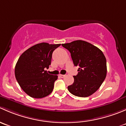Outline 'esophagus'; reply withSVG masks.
I'll use <instances>...</instances> for the list:
<instances>
[{"label": "esophagus", "instance_id": "34e87169", "mask_svg": "<svg viewBox=\"0 0 126 126\" xmlns=\"http://www.w3.org/2000/svg\"><path fill=\"white\" fill-rule=\"evenodd\" d=\"M65 76V75H63V74H59V77H61V78H63Z\"/></svg>", "mask_w": 126, "mask_h": 126}]
</instances>
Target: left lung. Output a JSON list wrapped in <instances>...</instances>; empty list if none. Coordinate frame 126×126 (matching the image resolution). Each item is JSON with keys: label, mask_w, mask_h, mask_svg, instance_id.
<instances>
[{"label": "left lung", "mask_w": 126, "mask_h": 126, "mask_svg": "<svg viewBox=\"0 0 126 126\" xmlns=\"http://www.w3.org/2000/svg\"><path fill=\"white\" fill-rule=\"evenodd\" d=\"M71 53L74 66H79L78 74L74 76V81L68 90L71 94L85 97L96 92L105 80L107 62L104 54L91 43L77 40L62 44Z\"/></svg>", "instance_id": "obj_1"}]
</instances>
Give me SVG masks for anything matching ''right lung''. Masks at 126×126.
I'll return each mask as SVG.
<instances>
[{
  "label": "right lung",
  "instance_id": "obj_1",
  "mask_svg": "<svg viewBox=\"0 0 126 126\" xmlns=\"http://www.w3.org/2000/svg\"><path fill=\"white\" fill-rule=\"evenodd\" d=\"M61 44L41 43L33 46L20 56L15 66V77L21 88L33 98H43L53 91L58 76L46 71L51 63L54 50Z\"/></svg>",
  "mask_w": 126,
  "mask_h": 126
}]
</instances>
